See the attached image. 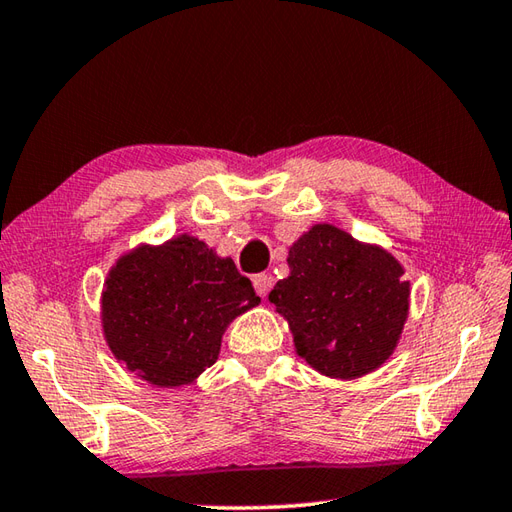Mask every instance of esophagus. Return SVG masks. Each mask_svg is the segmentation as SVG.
Segmentation results:
<instances>
[{
  "label": "esophagus",
  "mask_w": 512,
  "mask_h": 512,
  "mask_svg": "<svg viewBox=\"0 0 512 512\" xmlns=\"http://www.w3.org/2000/svg\"><path fill=\"white\" fill-rule=\"evenodd\" d=\"M271 285H274V278H271L269 274L254 276V289L260 298H267V294L271 291Z\"/></svg>",
  "instance_id": "34e87169"
}]
</instances>
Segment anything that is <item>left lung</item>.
Listing matches in <instances>:
<instances>
[{
    "instance_id": "left-lung-1",
    "label": "left lung",
    "mask_w": 512,
    "mask_h": 512,
    "mask_svg": "<svg viewBox=\"0 0 512 512\" xmlns=\"http://www.w3.org/2000/svg\"><path fill=\"white\" fill-rule=\"evenodd\" d=\"M289 276L269 302L289 322L298 356L311 369L356 380L382 367L409 318L411 283L387 249L318 223L289 247Z\"/></svg>"
}]
</instances>
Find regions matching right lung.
<instances>
[{
    "label": "right lung",
    "instance_id": "obj_1",
    "mask_svg": "<svg viewBox=\"0 0 512 512\" xmlns=\"http://www.w3.org/2000/svg\"><path fill=\"white\" fill-rule=\"evenodd\" d=\"M258 302L232 258L181 234L114 263L101 294L103 338L137 378L183 387L212 367L229 322Z\"/></svg>",
    "mask_w": 512,
    "mask_h": 512
}]
</instances>
